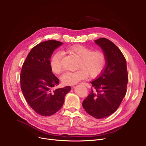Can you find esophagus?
<instances>
[{"mask_svg":"<svg viewBox=\"0 0 146 146\" xmlns=\"http://www.w3.org/2000/svg\"><path fill=\"white\" fill-rule=\"evenodd\" d=\"M81 84H82L83 85L85 86H86V87H88V88H90V85H89V83H85V82H82V83H81Z\"/></svg>","mask_w":146,"mask_h":146,"instance_id":"obj_1","label":"esophagus"}]
</instances>
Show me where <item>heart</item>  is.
Instances as JSON below:
<instances>
[{"instance_id": "1", "label": "heart", "mask_w": 146, "mask_h": 146, "mask_svg": "<svg viewBox=\"0 0 146 146\" xmlns=\"http://www.w3.org/2000/svg\"><path fill=\"white\" fill-rule=\"evenodd\" d=\"M67 51L79 58L77 64L78 70L67 72L61 77V81L65 85H74L88 75L90 78H95L103 72L106 64V56L101 50H91L81 44H76L67 49ZM63 53L56 52L50 60L51 70L54 74H60L63 70Z\"/></svg>"}]
</instances>
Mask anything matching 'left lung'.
<instances>
[{"mask_svg": "<svg viewBox=\"0 0 146 146\" xmlns=\"http://www.w3.org/2000/svg\"><path fill=\"white\" fill-rule=\"evenodd\" d=\"M106 56V64L100 76L90 82V94L82 103L93 117L101 119L115 112L127 92L128 75L126 60L117 46L105 38L95 41Z\"/></svg>", "mask_w": 146, "mask_h": 146, "instance_id": "1", "label": "left lung"}]
</instances>
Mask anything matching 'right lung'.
Masks as SVG:
<instances>
[{
	"label": "right lung",
	"instance_id": "right-lung-1",
	"mask_svg": "<svg viewBox=\"0 0 146 146\" xmlns=\"http://www.w3.org/2000/svg\"><path fill=\"white\" fill-rule=\"evenodd\" d=\"M63 42L48 40L37 44L30 51L21 72V90L25 100L35 112L50 116L62 107L65 95L71 90L66 86L52 90L59 80L52 73L50 58L53 51Z\"/></svg>",
	"mask_w": 146,
	"mask_h": 146
}]
</instances>
